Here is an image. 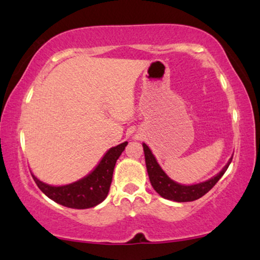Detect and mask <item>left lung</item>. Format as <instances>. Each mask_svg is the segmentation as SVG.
Returning <instances> with one entry per match:
<instances>
[{"instance_id":"8db88e82","label":"left lung","mask_w":260,"mask_h":260,"mask_svg":"<svg viewBox=\"0 0 260 260\" xmlns=\"http://www.w3.org/2000/svg\"><path fill=\"white\" fill-rule=\"evenodd\" d=\"M144 149V156H145V165H147V170L149 179H150L151 186L154 189L161 195L162 198L168 199V200H173L176 202H188L194 201L204 197L206 193H208L213 187L215 186L216 182L221 179V176L225 174V172L229 168L230 163L232 162V158L230 162L223 167V169L220 172L218 175L212 177L211 180L206 181V182L193 184V186H182L170 180L166 173L161 169L158 163L156 162V158L154 155L151 154L150 149L148 148L147 144H143Z\"/></svg>"}]
</instances>
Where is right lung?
Instances as JSON below:
<instances>
[{
	"instance_id": "1",
	"label": "right lung",
	"mask_w": 260,
	"mask_h": 260,
	"mask_svg": "<svg viewBox=\"0 0 260 260\" xmlns=\"http://www.w3.org/2000/svg\"><path fill=\"white\" fill-rule=\"evenodd\" d=\"M126 144L127 142H124L110 149L90 175L67 186L52 187L39 181L33 174L31 176L42 193L65 207L76 209L94 207L101 204L108 195L116 162L125 149Z\"/></svg>"
}]
</instances>
